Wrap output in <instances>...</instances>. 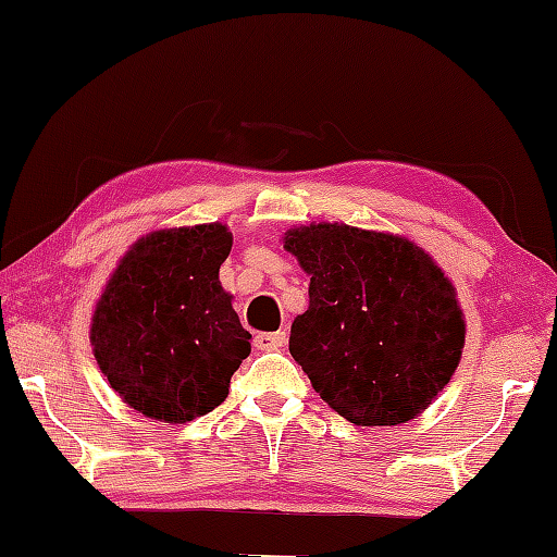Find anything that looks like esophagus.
Instances as JSON below:
<instances>
[{
  "instance_id": "obj_1",
  "label": "esophagus",
  "mask_w": 557,
  "mask_h": 557,
  "mask_svg": "<svg viewBox=\"0 0 557 557\" xmlns=\"http://www.w3.org/2000/svg\"><path fill=\"white\" fill-rule=\"evenodd\" d=\"M286 345V332H261L256 334L258 349H278Z\"/></svg>"
}]
</instances>
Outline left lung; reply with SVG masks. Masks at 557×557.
Instances as JSON below:
<instances>
[{"mask_svg":"<svg viewBox=\"0 0 557 557\" xmlns=\"http://www.w3.org/2000/svg\"><path fill=\"white\" fill-rule=\"evenodd\" d=\"M284 248L311 276L288 352L319 398L355 425L423 413L459 368L467 334L433 258L400 235L345 223L292 227Z\"/></svg>","mask_w":557,"mask_h":557,"instance_id":"left-lung-1","label":"left lung"}]
</instances>
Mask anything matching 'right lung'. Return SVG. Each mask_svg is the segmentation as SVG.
I'll list each match as a JSON object with an SVG mask.
<instances>
[{"label":"right lung","instance_id":"right-lung-1","mask_svg":"<svg viewBox=\"0 0 557 557\" xmlns=\"http://www.w3.org/2000/svg\"><path fill=\"white\" fill-rule=\"evenodd\" d=\"M231 248L220 223L149 233L121 258L96 304L98 368L147 418L187 423L215 410L250 355V334L220 286Z\"/></svg>","mask_w":557,"mask_h":557}]
</instances>
